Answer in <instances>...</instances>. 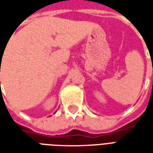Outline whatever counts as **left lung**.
Segmentation results:
<instances>
[{
	"instance_id": "obj_1",
	"label": "left lung",
	"mask_w": 153,
	"mask_h": 153,
	"mask_svg": "<svg viewBox=\"0 0 153 153\" xmlns=\"http://www.w3.org/2000/svg\"><path fill=\"white\" fill-rule=\"evenodd\" d=\"M152 67H153V66H152Z\"/></svg>"
}]
</instances>
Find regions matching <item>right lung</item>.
<instances>
[{
    "mask_svg": "<svg viewBox=\"0 0 153 153\" xmlns=\"http://www.w3.org/2000/svg\"><path fill=\"white\" fill-rule=\"evenodd\" d=\"M0 85H1V82H0Z\"/></svg>",
    "mask_w": 153,
    "mask_h": 153,
    "instance_id": "obj_1",
    "label": "right lung"
}]
</instances>
